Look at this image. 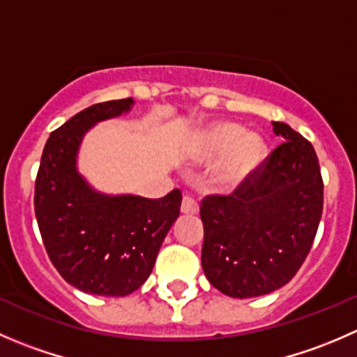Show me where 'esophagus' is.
Wrapping results in <instances>:
<instances>
[{"label":"esophagus","instance_id":"34e87169","mask_svg":"<svg viewBox=\"0 0 357 357\" xmlns=\"http://www.w3.org/2000/svg\"><path fill=\"white\" fill-rule=\"evenodd\" d=\"M181 214L185 215H195L199 214V204L192 199V197L185 195L181 202Z\"/></svg>","mask_w":357,"mask_h":357}]
</instances>
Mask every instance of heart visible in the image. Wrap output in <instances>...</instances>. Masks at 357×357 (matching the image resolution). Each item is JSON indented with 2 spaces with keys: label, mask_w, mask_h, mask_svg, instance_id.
I'll return each instance as SVG.
<instances>
[{
  "label": "heart",
  "mask_w": 357,
  "mask_h": 357,
  "mask_svg": "<svg viewBox=\"0 0 357 357\" xmlns=\"http://www.w3.org/2000/svg\"><path fill=\"white\" fill-rule=\"evenodd\" d=\"M268 155L264 138L245 131L233 121H215L205 126L195 139V157L200 160L218 158L211 179L218 188L233 190L245 183Z\"/></svg>",
  "instance_id": "heart-1"
}]
</instances>
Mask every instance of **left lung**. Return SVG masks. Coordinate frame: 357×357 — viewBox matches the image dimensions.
<instances>
[{
    "instance_id": "8db88e82",
    "label": "left lung",
    "mask_w": 357,
    "mask_h": 357,
    "mask_svg": "<svg viewBox=\"0 0 357 357\" xmlns=\"http://www.w3.org/2000/svg\"><path fill=\"white\" fill-rule=\"evenodd\" d=\"M285 143L231 195L202 200V268L228 297L271 294L307 257L323 212V179L314 149L285 122H273Z\"/></svg>"
}]
</instances>
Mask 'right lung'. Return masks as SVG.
I'll list each match as a JSON object with an SVG mask.
<instances>
[{
	"label": "right lung",
	"mask_w": 357,
	"mask_h": 357,
	"mask_svg": "<svg viewBox=\"0 0 357 357\" xmlns=\"http://www.w3.org/2000/svg\"><path fill=\"white\" fill-rule=\"evenodd\" d=\"M132 105V98L112 100L68 119L50 135L36 178V219L50 261L67 283L86 294L124 297L138 290L181 207L178 188L162 199L109 195L77 171L86 132Z\"/></svg>",
	"instance_id": "1"
}]
</instances>
